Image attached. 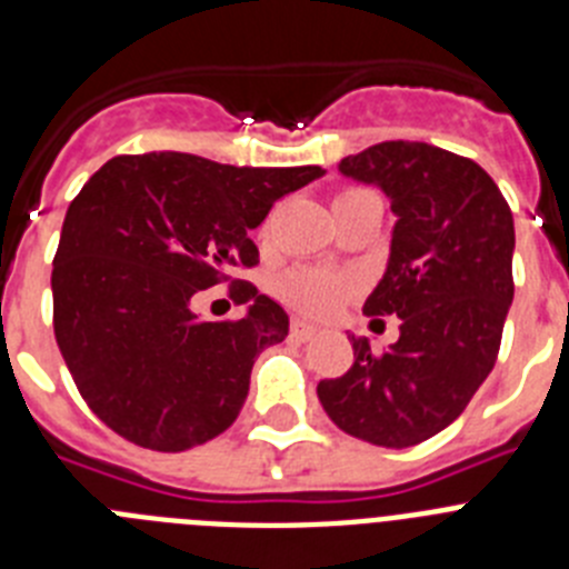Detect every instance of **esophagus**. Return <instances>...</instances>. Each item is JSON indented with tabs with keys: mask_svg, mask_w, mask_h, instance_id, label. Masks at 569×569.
<instances>
[{
	"mask_svg": "<svg viewBox=\"0 0 569 569\" xmlns=\"http://www.w3.org/2000/svg\"><path fill=\"white\" fill-rule=\"evenodd\" d=\"M290 330H293V336H299V339H305V341L313 339V336H316L313 325H308V321H301V319H293Z\"/></svg>",
	"mask_w": 569,
	"mask_h": 569,
	"instance_id": "34e87169",
	"label": "esophagus"
}]
</instances>
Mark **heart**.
Listing matches in <instances>:
<instances>
[{"label":"heart","mask_w":569,"mask_h":569,"mask_svg":"<svg viewBox=\"0 0 569 569\" xmlns=\"http://www.w3.org/2000/svg\"><path fill=\"white\" fill-rule=\"evenodd\" d=\"M365 193V190H345L341 196ZM279 296L290 308L308 316H330L341 308L350 296V281L339 273L319 268L290 270L279 279Z\"/></svg>","instance_id":"1"}]
</instances>
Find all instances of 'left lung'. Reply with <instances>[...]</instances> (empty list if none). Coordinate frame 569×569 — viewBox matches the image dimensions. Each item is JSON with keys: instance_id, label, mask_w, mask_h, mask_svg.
Instances as JSON below:
<instances>
[{"instance_id": "left-lung-1", "label": "left lung", "mask_w": 569, "mask_h": 569, "mask_svg": "<svg viewBox=\"0 0 569 569\" xmlns=\"http://www.w3.org/2000/svg\"><path fill=\"white\" fill-rule=\"evenodd\" d=\"M339 173L390 199V259L365 313L401 325L385 353L353 339V367L316 393L347 436L401 450L453 425L496 365L512 305V213L472 159L427 142L373 144Z\"/></svg>"}]
</instances>
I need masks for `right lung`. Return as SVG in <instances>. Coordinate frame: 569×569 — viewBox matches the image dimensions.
<instances>
[{"label":"right lung","mask_w":569,"mask_h":569,"mask_svg":"<svg viewBox=\"0 0 569 569\" xmlns=\"http://www.w3.org/2000/svg\"><path fill=\"white\" fill-rule=\"evenodd\" d=\"M325 176L236 168L193 153L116 156L70 202L53 256V333L88 407L148 450L182 453L224 433L248 399L256 356L288 313L241 281L236 321L193 313L202 290L253 268L250 230L276 199Z\"/></svg>","instance_id":"1"}]
</instances>
